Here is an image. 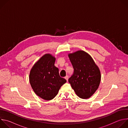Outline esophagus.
Wrapping results in <instances>:
<instances>
[{
  "instance_id": "1",
  "label": "esophagus",
  "mask_w": 128,
  "mask_h": 128,
  "mask_svg": "<svg viewBox=\"0 0 128 128\" xmlns=\"http://www.w3.org/2000/svg\"><path fill=\"white\" fill-rule=\"evenodd\" d=\"M68 78H69V77H68V76H66L65 77V78L66 80H67V81H68Z\"/></svg>"
}]
</instances>
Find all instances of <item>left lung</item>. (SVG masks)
I'll list each match as a JSON object with an SVG mask.
<instances>
[{
	"label": "left lung",
	"mask_w": 128,
	"mask_h": 128,
	"mask_svg": "<svg viewBox=\"0 0 128 128\" xmlns=\"http://www.w3.org/2000/svg\"><path fill=\"white\" fill-rule=\"evenodd\" d=\"M68 56L74 69L68 82L80 98L88 99L99 87L101 80L100 70L92 58L83 50L70 54Z\"/></svg>",
	"instance_id": "1"
}]
</instances>
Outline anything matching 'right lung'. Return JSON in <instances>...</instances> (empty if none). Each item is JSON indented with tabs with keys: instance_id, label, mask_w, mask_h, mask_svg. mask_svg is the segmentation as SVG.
<instances>
[{
	"instance_id": "add662e5",
	"label": "right lung",
	"mask_w": 128,
	"mask_h": 128,
	"mask_svg": "<svg viewBox=\"0 0 128 128\" xmlns=\"http://www.w3.org/2000/svg\"><path fill=\"white\" fill-rule=\"evenodd\" d=\"M55 58L50 54L43 56L32 68L29 81L35 93L45 100H50L57 95L66 80L61 78L59 69L54 66Z\"/></svg>"
}]
</instances>
